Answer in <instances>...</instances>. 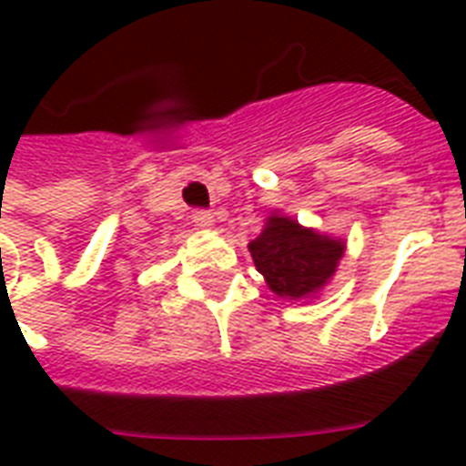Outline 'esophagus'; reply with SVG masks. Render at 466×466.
Listing matches in <instances>:
<instances>
[{
    "instance_id": "1",
    "label": "esophagus",
    "mask_w": 466,
    "mask_h": 466,
    "mask_svg": "<svg viewBox=\"0 0 466 466\" xmlns=\"http://www.w3.org/2000/svg\"><path fill=\"white\" fill-rule=\"evenodd\" d=\"M193 222H196L198 227H212L215 225V215H212L210 210L198 208V210H193Z\"/></svg>"
}]
</instances>
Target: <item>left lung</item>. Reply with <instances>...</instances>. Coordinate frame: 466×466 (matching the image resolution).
<instances>
[{"label":"left lung","mask_w":466,"mask_h":466,"mask_svg":"<svg viewBox=\"0 0 466 466\" xmlns=\"http://www.w3.org/2000/svg\"><path fill=\"white\" fill-rule=\"evenodd\" d=\"M248 251L278 298L299 299L321 290L333 276L343 256V241L305 229L290 218H270Z\"/></svg>","instance_id":"1"}]
</instances>
